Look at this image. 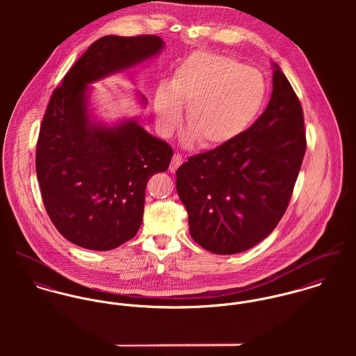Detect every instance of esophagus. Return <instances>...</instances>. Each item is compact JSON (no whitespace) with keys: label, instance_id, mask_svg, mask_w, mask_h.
I'll list each match as a JSON object with an SVG mask.
<instances>
[{"label":"esophagus","instance_id":"esophagus-1","mask_svg":"<svg viewBox=\"0 0 356 356\" xmlns=\"http://www.w3.org/2000/svg\"><path fill=\"white\" fill-rule=\"evenodd\" d=\"M182 161H184L182 156H181L179 153H175V154L172 156V160H171V164H170V171H171V172H175L177 168L182 164Z\"/></svg>","mask_w":356,"mask_h":356}]
</instances>
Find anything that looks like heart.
Wrapping results in <instances>:
<instances>
[{
	"instance_id": "heart-1",
	"label": "heart",
	"mask_w": 356,
	"mask_h": 356,
	"mask_svg": "<svg viewBox=\"0 0 356 356\" xmlns=\"http://www.w3.org/2000/svg\"><path fill=\"white\" fill-rule=\"evenodd\" d=\"M267 96L260 71L207 51L191 54L154 96L157 119L165 131L177 129L186 111V127L205 148L225 145L244 134Z\"/></svg>"
}]
</instances>
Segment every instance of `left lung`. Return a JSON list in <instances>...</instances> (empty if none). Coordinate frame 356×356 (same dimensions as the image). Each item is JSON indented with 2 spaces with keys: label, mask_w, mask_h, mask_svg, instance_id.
Returning <instances> with one entry per match:
<instances>
[{
  "label": "left lung",
  "mask_w": 356,
  "mask_h": 356,
  "mask_svg": "<svg viewBox=\"0 0 356 356\" xmlns=\"http://www.w3.org/2000/svg\"><path fill=\"white\" fill-rule=\"evenodd\" d=\"M305 147L302 104L274 64L271 99L254 124L177 170L192 238L219 254H238L264 240L289 205Z\"/></svg>",
  "instance_id": "1"
}]
</instances>
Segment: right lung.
<instances>
[{
    "label": "right lung",
    "instance_id": "right-lung-1",
    "mask_svg": "<svg viewBox=\"0 0 356 356\" xmlns=\"http://www.w3.org/2000/svg\"><path fill=\"white\" fill-rule=\"evenodd\" d=\"M161 49L157 35L102 37L51 95L40 129L35 170L51 223L75 245L109 251L131 240L143 222L148 179L170 165L171 147L136 120L115 127L92 123L86 96L89 83Z\"/></svg>",
    "mask_w": 356,
    "mask_h": 356
}]
</instances>
